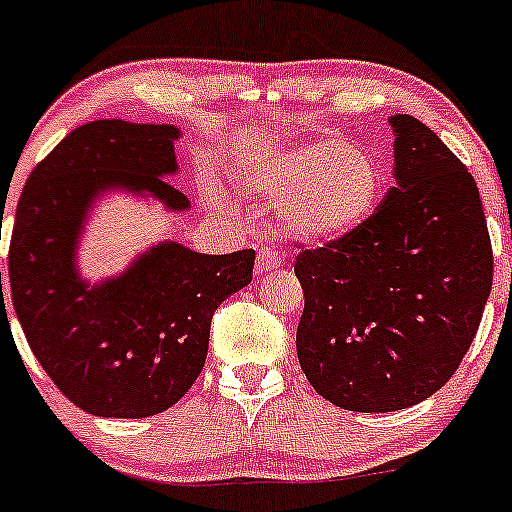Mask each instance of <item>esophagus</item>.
I'll list each match as a JSON object with an SVG mask.
<instances>
[{"label":"esophagus","instance_id":"esophagus-1","mask_svg":"<svg viewBox=\"0 0 512 512\" xmlns=\"http://www.w3.org/2000/svg\"><path fill=\"white\" fill-rule=\"evenodd\" d=\"M285 256L280 254L278 249H273V246H263V249H258V256H256V276H266V273H273L276 268L283 266Z\"/></svg>","mask_w":512,"mask_h":512}]
</instances>
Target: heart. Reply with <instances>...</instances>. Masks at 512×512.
I'll return each instance as SVG.
<instances>
[{
    "mask_svg": "<svg viewBox=\"0 0 512 512\" xmlns=\"http://www.w3.org/2000/svg\"><path fill=\"white\" fill-rule=\"evenodd\" d=\"M232 170L258 205L278 212L283 234L307 246H332L359 232L383 192L376 158L337 136L263 151Z\"/></svg>",
    "mask_w": 512,
    "mask_h": 512,
    "instance_id": "b5f03b06",
    "label": "heart"
}]
</instances>
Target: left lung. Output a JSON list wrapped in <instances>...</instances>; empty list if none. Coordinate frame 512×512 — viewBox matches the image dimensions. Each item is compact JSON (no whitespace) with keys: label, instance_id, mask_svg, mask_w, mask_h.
I'll list each match as a JSON object with an SVG mask.
<instances>
[{"label":"left lung","instance_id":"left-lung-1","mask_svg":"<svg viewBox=\"0 0 512 512\" xmlns=\"http://www.w3.org/2000/svg\"><path fill=\"white\" fill-rule=\"evenodd\" d=\"M395 134V188L332 246L305 249L298 359L337 408L393 412L437 393L469 351L493 283L474 175L410 114Z\"/></svg>","mask_w":512,"mask_h":512}]
</instances>
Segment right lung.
I'll return each instance as SVG.
<instances>
[{"instance_id": "add662e5", "label": "right lung", "mask_w": 512, "mask_h": 512, "mask_svg": "<svg viewBox=\"0 0 512 512\" xmlns=\"http://www.w3.org/2000/svg\"><path fill=\"white\" fill-rule=\"evenodd\" d=\"M178 139L170 124H82L38 163L16 205V317L43 371L90 415L139 420L178 403L205 366L214 310L251 283L254 249L210 256L178 241L151 246L122 276L97 285L78 273L75 251L102 190L188 210V197L166 180L178 173Z\"/></svg>"}]
</instances>
